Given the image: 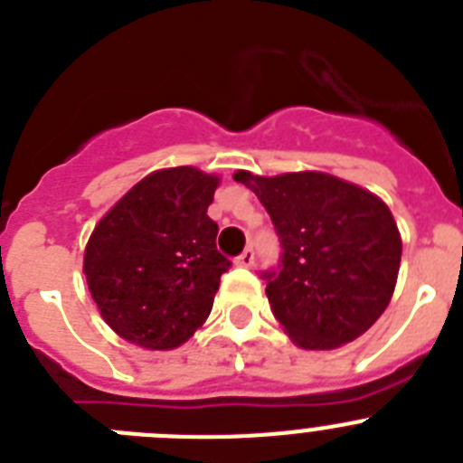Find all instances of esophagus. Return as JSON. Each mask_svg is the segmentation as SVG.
Wrapping results in <instances>:
<instances>
[{
	"label": "esophagus",
	"instance_id": "1",
	"mask_svg": "<svg viewBox=\"0 0 463 463\" xmlns=\"http://www.w3.org/2000/svg\"><path fill=\"white\" fill-rule=\"evenodd\" d=\"M236 264H239V267L250 269L252 264H255V250H252V248H245V250L236 257Z\"/></svg>",
	"mask_w": 463,
	"mask_h": 463
}]
</instances>
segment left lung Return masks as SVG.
Masks as SVG:
<instances>
[{"label": "left lung", "mask_w": 463, "mask_h": 463, "mask_svg": "<svg viewBox=\"0 0 463 463\" xmlns=\"http://www.w3.org/2000/svg\"><path fill=\"white\" fill-rule=\"evenodd\" d=\"M271 215L282 252L264 271L276 320L298 347L331 350L359 338L394 294L401 236L387 203L320 171L273 178L234 174Z\"/></svg>", "instance_id": "left-lung-1"}]
</instances>
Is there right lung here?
<instances>
[{"label":"right lung","instance_id":"obj_1","mask_svg":"<svg viewBox=\"0 0 463 463\" xmlns=\"http://www.w3.org/2000/svg\"><path fill=\"white\" fill-rule=\"evenodd\" d=\"M218 183L194 166L155 171L94 227L83 271L101 317L125 341L171 350L211 315L232 267L206 213Z\"/></svg>","mask_w":463,"mask_h":463}]
</instances>
